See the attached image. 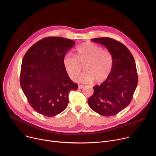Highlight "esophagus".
Listing matches in <instances>:
<instances>
[{
	"mask_svg": "<svg viewBox=\"0 0 156 156\" xmlns=\"http://www.w3.org/2000/svg\"><path fill=\"white\" fill-rule=\"evenodd\" d=\"M83 87H84V86H83V85H78V88L79 89H81V88H83Z\"/></svg>",
	"mask_w": 156,
	"mask_h": 156,
	"instance_id": "34e87169",
	"label": "esophagus"
}]
</instances>
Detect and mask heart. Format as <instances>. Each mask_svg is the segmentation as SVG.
Instances as JSON below:
<instances>
[{"instance_id":"1","label":"heart","mask_w":156,"mask_h":156,"mask_svg":"<svg viewBox=\"0 0 156 156\" xmlns=\"http://www.w3.org/2000/svg\"><path fill=\"white\" fill-rule=\"evenodd\" d=\"M76 55L66 54L63 58L64 68L69 77L75 80L82 70L86 71L78 81L81 83H91L94 80L102 83L108 79L111 73L113 59L111 53L92 42L81 44L76 48Z\"/></svg>"}]
</instances>
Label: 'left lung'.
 I'll list each match as a JSON object with an SVG mask.
<instances>
[{"label":"left lung","mask_w":156,"mask_h":156,"mask_svg":"<svg viewBox=\"0 0 156 156\" xmlns=\"http://www.w3.org/2000/svg\"><path fill=\"white\" fill-rule=\"evenodd\" d=\"M108 48L113 66L109 76L88 99L90 108L104 116H114L126 108L132 101L138 83L136 64L128 48L118 41L102 37L91 39Z\"/></svg>","instance_id":"left-lung-1"}]
</instances>
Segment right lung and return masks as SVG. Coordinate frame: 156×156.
Here are the masks:
<instances>
[{"instance_id": "obj_1", "label": "right lung", "mask_w": 156, "mask_h": 156, "mask_svg": "<svg viewBox=\"0 0 156 156\" xmlns=\"http://www.w3.org/2000/svg\"><path fill=\"white\" fill-rule=\"evenodd\" d=\"M62 37H47L32 45L21 64L20 84L30 105L45 116L62 112L69 102L68 95L78 85L69 77L63 58L75 45Z\"/></svg>"}]
</instances>
